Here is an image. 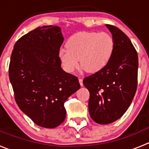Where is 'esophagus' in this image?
Instances as JSON below:
<instances>
[{"instance_id":"34e87169","label":"esophagus","mask_w":149,"mask_h":149,"mask_svg":"<svg viewBox=\"0 0 149 149\" xmlns=\"http://www.w3.org/2000/svg\"><path fill=\"white\" fill-rule=\"evenodd\" d=\"M79 84H80V85L82 87V86H83V79H81V78H79Z\"/></svg>"}]
</instances>
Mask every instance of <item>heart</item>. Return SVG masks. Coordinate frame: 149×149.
<instances>
[{"instance_id":"heart-1","label":"heart","mask_w":149,"mask_h":149,"mask_svg":"<svg viewBox=\"0 0 149 149\" xmlns=\"http://www.w3.org/2000/svg\"><path fill=\"white\" fill-rule=\"evenodd\" d=\"M114 42L106 32H81L70 37L66 48L58 53L62 68L73 73L79 67L90 73H97L107 65L112 57Z\"/></svg>"}]
</instances>
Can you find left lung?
I'll return each instance as SVG.
<instances>
[{
    "instance_id": "8db88e82",
    "label": "left lung",
    "mask_w": 149,
    "mask_h": 149,
    "mask_svg": "<svg viewBox=\"0 0 149 149\" xmlns=\"http://www.w3.org/2000/svg\"><path fill=\"white\" fill-rule=\"evenodd\" d=\"M114 49L104 69L87 76L83 84L90 92L91 118L99 124L118 120L129 107L137 90L138 56L131 40L118 28L106 25Z\"/></svg>"
}]
</instances>
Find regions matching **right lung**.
<instances>
[{
    "instance_id": "obj_1",
    "label": "right lung",
    "mask_w": 149,
    "mask_h": 149,
    "mask_svg": "<svg viewBox=\"0 0 149 149\" xmlns=\"http://www.w3.org/2000/svg\"><path fill=\"white\" fill-rule=\"evenodd\" d=\"M64 41L59 26H42L15 43L9 68L18 107L34 123L55 128L65 120V102L80 84L61 68L58 53Z\"/></svg>"
}]
</instances>
